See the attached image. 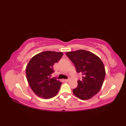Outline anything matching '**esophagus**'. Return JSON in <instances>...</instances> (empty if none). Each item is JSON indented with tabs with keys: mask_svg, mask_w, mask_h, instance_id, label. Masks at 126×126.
<instances>
[{
	"mask_svg": "<svg viewBox=\"0 0 126 126\" xmlns=\"http://www.w3.org/2000/svg\"><path fill=\"white\" fill-rule=\"evenodd\" d=\"M69 79H64V81H66V82H68V81H69Z\"/></svg>",
	"mask_w": 126,
	"mask_h": 126,
	"instance_id": "obj_1",
	"label": "esophagus"
}]
</instances>
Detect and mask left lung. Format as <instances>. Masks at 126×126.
Returning a JSON list of instances; mask_svg holds the SVG:
<instances>
[{
  "instance_id": "1",
  "label": "left lung",
  "mask_w": 126,
  "mask_h": 126,
  "mask_svg": "<svg viewBox=\"0 0 126 126\" xmlns=\"http://www.w3.org/2000/svg\"><path fill=\"white\" fill-rule=\"evenodd\" d=\"M65 54L73 63L77 73L82 75V79L77 81V87L73 90L74 94L82 100L92 98L102 86L106 75L103 62L98 56L84 50Z\"/></svg>"
}]
</instances>
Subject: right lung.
I'll return each instance as SVG.
<instances>
[{"instance_id": "obj_1", "label": "right lung", "mask_w": 126, "mask_h": 126, "mask_svg": "<svg viewBox=\"0 0 126 126\" xmlns=\"http://www.w3.org/2000/svg\"><path fill=\"white\" fill-rule=\"evenodd\" d=\"M63 53L47 51L35 55L29 61L26 68L29 84L37 96L45 99L54 97L58 93L62 83L55 77L53 65L60 60Z\"/></svg>"}]
</instances>
